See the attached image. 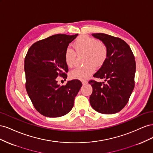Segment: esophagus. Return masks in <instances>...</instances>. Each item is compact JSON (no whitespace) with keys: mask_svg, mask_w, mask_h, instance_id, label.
Instances as JSON below:
<instances>
[{"mask_svg":"<svg viewBox=\"0 0 153 153\" xmlns=\"http://www.w3.org/2000/svg\"><path fill=\"white\" fill-rule=\"evenodd\" d=\"M82 83L83 85H86L88 83V82L86 81V80H83V81H82Z\"/></svg>","mask_w":153,"mask_h":153,"instance_id":"1","label":"esophagus"}]
</instances>
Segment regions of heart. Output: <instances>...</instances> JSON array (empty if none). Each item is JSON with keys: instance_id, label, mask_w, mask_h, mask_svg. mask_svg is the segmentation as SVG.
<instances>
[{"instance_id": "heart-1", "label": "heart", "mask_w": 153, "mask_h": 153, "mask_svg": "<svg viewBox=\"0 0 153 153\" xmlns=\"http://www.w3.org/2000/svg\"><path fill=\"white\" fill-rule=\"evenodd\" d=\"M73 47L78 56L84 55L82 67H77L70 72L72 79L85 80L93 74L96 67L103 65L108 57V48L102 41H98L87 36H80L74 43ZM66 65L71 68L76 61V54L70 48H67L64 53Z\"/></svg>"}]
</instances>
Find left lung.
<instances>
[{
  "label": "left lung",
  "instance_id": "1",
  "mask_svg": "<svg viewBox=\"0 0 153 153\" xmlns=\"http://www.w3.org/2000/svg\"><path fill=\"white\" fill-rule=\"evenodd\" d=\"M92 36L106 45L108 57L94 75L106 82H89L92 87L90 104L99 113L115 114L126 106L135 87V57L129 46L121 38L103 33Z\"/></svg>",
  "mask_w": 153,
  "mask_h": 153
}]
</instances>
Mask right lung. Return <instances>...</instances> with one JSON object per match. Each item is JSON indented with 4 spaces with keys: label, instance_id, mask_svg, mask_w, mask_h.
Wrapping results in <instances>:
<instances>
[{
    "label": "right lung",
    "instance_id": "1",
    "mask_svg": "<svg viewBox=\"0 0 153 153\" xmlns=\"http://www.w3.org/2000/svg\"><path fill=\"white\" fill-rule=\"evenodd\" d=\"M77 36L60 34L38 41L25 56L26 91L34 108L45 117H59L70 112L82 85L78 80L60 85L56 80L59 76L67 78L64 53Z\"/></svg>",
    "mask_w": 153,
    "mask_h": 153
}]
</instances>
